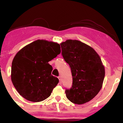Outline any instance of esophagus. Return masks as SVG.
Instances as JSON below:
<instances>
[{
	"instance_id": "obj_1",
	"label": "esophagus",
	"mask_w": 123,
	"mask_h": 123,
	"mask_svg": "<svg viewBox=\"0 0 123 123\" xmlns=\"http://www.w3.org/2000/svg\"><path fill=\"white\" fill-rule=\"evenodd\" d=\"M58 78H59V80H60V84H61V83H62V79H61V76H59V77H58Z\"/></svg>"
}]
</instances>
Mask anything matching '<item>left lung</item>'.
Returning <instances> with one entry per match:
<instances>
[{"instance_id": "obj_1", "label": "left lung", "mask_w": 123, "mask_h": 123, "mask_svg": "<svg viewBox=\"0 0 123 123\" xmlns=\"http://www.w3.org/2000/svg\"><path fill=\"white\" fill-rule=\"evenodd\" d=\"M60 45L73 77L72 87L66 89V97L78 105L87 103L103 86L105 72L100 57L92 48L81 41L68 39Z\"/></svg>"}]
</instances>
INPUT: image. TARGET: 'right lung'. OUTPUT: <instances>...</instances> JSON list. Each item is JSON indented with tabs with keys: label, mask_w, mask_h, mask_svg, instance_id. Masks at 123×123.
Wrapping results in <instances>:
<instances>
[{
	"label": "right lung",
	"mask_w": 123,
	"mask_h": 123,
	"mask_svg": "<svg viewBox=\"0 0 123 123\" xmlns=\"http://www.w3.org/2000/svg\"><path fill=\"white\" fill-rule=\"evenodd\" d=\"M60 52L58 43L38 39L17 53L12 63L11 80L24 98L39 102L50 95L59 80L51 74L53 67L48 62Z\"/></svg>",
	"instance_id": "right-lung-1"
}]
</instances>
